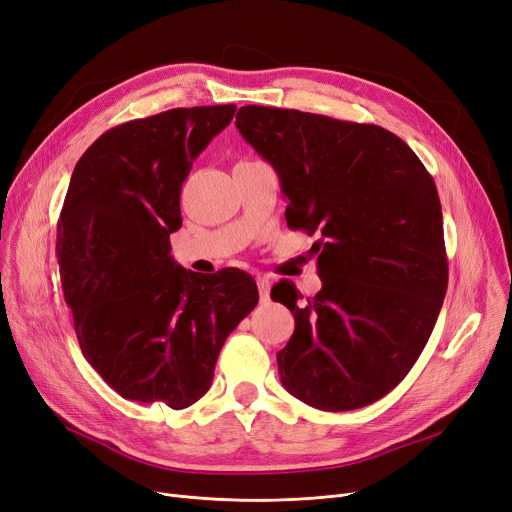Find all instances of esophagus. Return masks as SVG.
Listing matches in <instances>:
<instances>
[{
  "label": "esophagus",
  "mask_w": 512,
  "mask_h": 512,
  "mask_svg": "<svg viewBox=\"0 0 512 512\" xmlns=\"http://www.w3.org/2000/svg\"><path fill=\"white\" fill-rule=\"evenodd\" d=\"M258 294H260V300L267 302L269 300V294H271V281L269 277H258Z\"/></svg>",
  "instance_id": "obj_1"
}]
</instances>
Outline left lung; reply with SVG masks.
Wrapping results in <instances>:
<instances>
[{"label":"left lung","instance_id":"left-lung-1","mask_svg":"<svg viewBox=\"0 0 512 512\" xmlns=\"http://www.w3.org/2000/svg\"><path fill=\"white\" fill-rule=\"evenodd\" d=\"M235 126L275 168L288 227L319 233V294L302 300L285 279L271 292L296 321L281 384L325 412L378 401L412 370L447 290L433 176L374 124L248 105Z\"/></svg>","mask_w":512,"mask_h":512}]
</instances>
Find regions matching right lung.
I'll return each instance as SVG.
<instances>
[{
	"mask_svg": "<svg viewBox=\"0 0 512 512\" xmlns=\"http://www.w3.org/2000/svg\"><path fill=\"white\" fill-rule=\"evenodd\" d=\"M235 105L170 109L98 136L79 157L58 218L60 283L81 353L140 403L189 407L208 393L224 340L258 304L239 269L197 275L170 256L193 159Z\"/></svg>",
	"mask_w": 512,
	"mask_h": 512,
	"instance_id": "right-lung-1",
	"label": "right lung"
}]
</instances>
